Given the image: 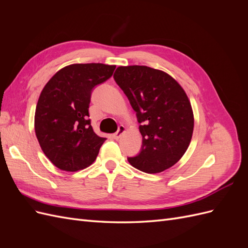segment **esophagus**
I'll return each instance as SVG.
<instances>
[{"label":"esophagus","instance_id":"1","mask_svg":"<svg viewBox=\"0 0 248 248\" xmlns=\"http://www.w3.org/2000/svg\"><path fill=\"white\" fill-rule=\"evenodd\" d=\"M124 132H125V127H124L123 125H120L118 130H117V132L114 134V138H115L116 140H119L120 138H121V137L123 136Z\"/></svg>","mask_w":248,"mask_h":248}]
</instances>
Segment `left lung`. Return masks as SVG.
Masks as SVG:
<instances>
[{
	"label": "left lung",
	"instance_id": "left-lung-1",
	"mask_svg": "<svg viewBox=\"0 0 248 248\" xmlns=\"http://www.w3.org/2000/svg\"><path fill=\"white\" fill-rule=\"evenodd\" d=\"M114 79L140 124L141 148L137 156L127 158L129 163L151 174L174 166L189 146L194 123L182 87L168 73L139 65L118 67Z\"/></svg>",
	"mask_w": 248,
	"mask_h": 248
}]
</instances>
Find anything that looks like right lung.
<instances>
[{"mask_svg":"<svg viewBox=\"0 0 248 248\" xmlns=\"http://www.w3.org/2000/svg\"><path fill=\"white\" fill-rule=\"evenodd\" d=\"M115 65L72 64L43 88L35 111L40 147L57 168L76 171L92 164L107 139L94 132L89 106L95 87L107 81Z\"/></svg>","mask_w":248,"mask_h":248,"instance_id":"add662e5","label":"right lung"}]
</instances>
